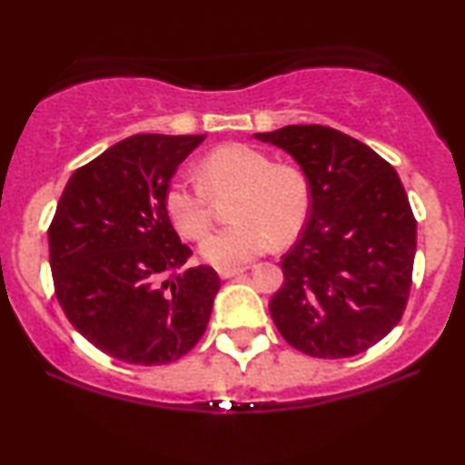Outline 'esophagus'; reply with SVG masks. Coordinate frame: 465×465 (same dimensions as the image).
I'll return each instance as SVG.
<instances>
[{"label": "esophagus", "mask_w": 465, "mask_h": 465, "mask_svg": "<svg viewBox=\"0 0 465 465\" xmlns=\"http://www.w3.org/2000/svg\"><path fill=\"white\" fill-rule=\"evenodd\" d=\"M245 271H247L245 266H237V269H220L218 272H220V277H222V279H232V277L243 275Z\"/></svg>", "instance_id": "1"}]
</instances>
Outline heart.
<instances>
[{"instance_id": "obj_1", "label": "heart", "mask_w": 465, "mask_h": 465, "mask_svg": "<svg viewBox=\"0 0 465 465\" xmlns=\"http://www.w3.org/2000/svg\"><path fill=\"white\" fill-rule=\"evenodd\" d=\"M231 194L228 215L234 222L201 245V256L218 269L250 262L271 241L292 243L311 213L307 173L296 164L275 163L264 150L247 143H226L207 152L199 163V183L169 182L163 205L183 239L201 241L212 228V199Z\"/></svg>"}]
</instances>
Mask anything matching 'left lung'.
Wrapping results in <instances>:
<instances>
[{
  "label": "left lung",
  "mask_w": 465,
  "mask_h": 465,
  "mask_svg": "<svg viewBox=\"0 0 465 465\" xmlns=\"http://www.w3.org/2000/svg\"><path fill=\"white\" fill-rule=\"evenodd\" d=\"M283 148L311 182V213L282 258L271 317L298 351L358 355L402 320L412 285L417 220L402 182L366 143L322 124L256 133Z\"/></svg>",
  "instance_id": "left-lung-1"
}]
</instances>
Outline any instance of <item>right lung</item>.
<instances>
[{"instance_id": "add662e5", "label": "right lung", "mask_w": 465, "mask_h": 465, "mask_svg": "<svg viewBox=\"0 0 465 465\" xmlns=\"http://www.w3.org/2000/svg\"><path fill=\"white\" fill-rule=\"evenodd\" d=\"M207 135H133L69 177L48 226L63 313L114 360H180L205 332L220 277L186 269L193 250L164 212L171 177Z\"/></svg>"}]
</instances>
